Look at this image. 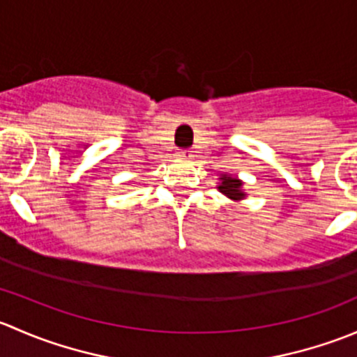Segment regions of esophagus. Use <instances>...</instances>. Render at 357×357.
Instances as JSON below:
<instances>
[{"label":"esophagus","mask_w":357,"mask_h":357,"mask_svg":"<svg viewBox=\"0 0 357 357\" xmlns=\"http://www.w3.org/2000/svg\"><path fill=\"white\" fill-rule=\"evenodd\" d=\"M176 157H178L179 160H188V158L192 157V153H190V152H186V150H181V152H178V153H176Z\"/></svg>","instance_id":"esophagus-1"}]
</instances>
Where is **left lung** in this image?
I'll return each instance as SVG.
<instances>
[{"label": "left lung", "mask_w": 357, "mask_h": 357, "mask_svg": "<svg viewBox=\"0 0 357 357\" xmlns=\"http://www.w3.org/2000/svg\"><path fill=\"white\" fill-rule=\"evenodd\" d=\"M219 193L228 197L231 202H242L247 197V192L243 190V181L236 176L231 174H221L218 183Z\"/></svg>", "instance_id": "1"}]
</instances>
